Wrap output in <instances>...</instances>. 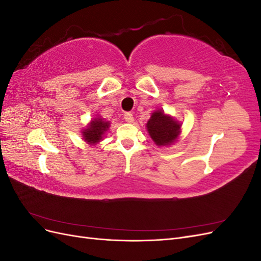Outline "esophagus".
<instances>
[{
  "mask_svg": "<svg viewBox=\"0 0 261 261\" xmlns=\"http://www.w3.org/2000/svg\"><path fill=\"white\" fill-rule=\"evenodd\" d=\"M124 118H125V121L127 122V123H132L134 121V116H133V114L130 112H125L124 113Z\"/></svg>",
  "mask_w": 261,
  "mask_h": 261,
  "instance_id": "obj_1",
  "label": "esophagus"
}]
</instances>
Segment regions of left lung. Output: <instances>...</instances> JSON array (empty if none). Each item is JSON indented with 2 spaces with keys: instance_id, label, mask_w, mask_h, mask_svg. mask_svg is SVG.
Returning <instances> with one entry per match:
<instances>
[{
  "instance_id": "8db88e82",
  "label": "left lung",
  "mask_w": 261,
  "mask_h": 261,
  "mask_svg": "<svg viewBox=\"0 0 261 261\" xmlns=\"http://www.w3.org/2000/svg\"><path fill=\"white\" fill-rule=\"evenodd\" d=\"M147 129L158 146H167L174 143L179 135L180 124L163 111H155L147 123Z\"/></svg>"
}]
</instances>
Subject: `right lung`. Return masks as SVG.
<instances>
[{
	"mask_svg": "<svg viewBox=\"0 0 261 261\" xmlns=\"http://www.w3.org/2000/svg\"><path fill=\"white\" fill-rule=\"evenodd\" d=\"M109 122H105L102 118H96L94 121H91L90 125L83 132L84 139L87 143L93 145L98 143L102 139L103 133L109 128Z\"/></svg>",
	"mask_w": 261,
	"mask_h": 261,
	"instance_id": "right-lung-1",
	"label": "right lung"
}]
</instances>
